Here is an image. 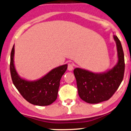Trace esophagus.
<instances>
[{
	"instance_id": "34e87169",
	"label": "esophagus",
	"mask_w": 131,
	"mask_h": 131,
	"mask_svg": "<svg viewBox=\"0 0 131 131\" xmlns=\"http://www.w3.org/2000/svg\"><path fill=\"white\" fill-rule=\"evenodd\" d=\"M67 69L69 71H72V70L73 69V66L72 64H68V67H67Z\"/></svg>"
}]
</instances>
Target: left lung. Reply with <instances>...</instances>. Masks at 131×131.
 <instances>
[{
  "label": "left lung",
  "mask_w": 131,
  "mask_h": 131,
  "mask_svg": "<svg viewBox=\"0 0 131 131\" xmlns=\"http://www.w3.org/2000/svg\"><path fill=\"white\" fill-rule=\"evenodd\" d=\"M113 38L118 55V62L114 67L101 73H94L81 68L73 70L78 95L83 101L89 104H98L108 100L123 79L125 65L123 50L117 36L113 35Z\"/></svg>",
  "instance_id": "left-lung-1"
}]
</instances>
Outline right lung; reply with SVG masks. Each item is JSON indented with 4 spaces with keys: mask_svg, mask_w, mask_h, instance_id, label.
Returning <instances> with one entry per match:
<instances>
[{
    "mask_svg": "<svg viewBox=\"0 0 131 131\" xmlns=\"http://www.w3.org/2000/svg\"><path fill=\"white\" fill-rule=\"evenodd\" d=\"M15 45L11 52L10 73L15 86L27 102L35 105L46 106L51 104L57 99L60 80L67 69V64L52 69L43 77L30 81L18 75L15 64Z\"/></svg>",
    "mask_w": 131,
    "mask_h": 131,
    "instance_id": "1",
    "label": "right lung"
}]
</instances>
